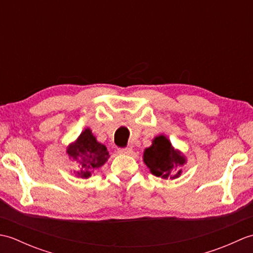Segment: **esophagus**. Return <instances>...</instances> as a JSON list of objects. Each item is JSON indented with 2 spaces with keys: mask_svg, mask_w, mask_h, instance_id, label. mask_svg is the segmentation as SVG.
<instances>
[{
  "mask_svg": "<svg viewBox=\"0 0 253 253\" xmlns=\"http://www.w3.org/2000/svg\"><path fill=\"white\" fill-rule=\"evenodd\" d=\"M118 153H121V154H131L132 153V149L129 148V147L118 148Z\"/></svg>",
  "mask_w": 253,
  "mask_h": 253,
  "instance_id": "34e87169",
  "label": "esophagus"
}]
</instances>
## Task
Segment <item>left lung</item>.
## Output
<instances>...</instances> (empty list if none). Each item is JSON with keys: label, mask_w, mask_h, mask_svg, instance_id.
I'll list each match as a JSON object with an SVG mask.
<instances>
[{"label": "left lung", "mask_w": 253, "mask_h": 253, "mask_svg": "<svg viewBox=\"0 0 253 253\" xmlns=\"http://www.w3.org/2000/svg\"><path fill=\"white\" fill-rule=\"evenodd\" d=\"M143 161L153 175L162 178H177L181 174L178 168L184 165L185 158L175 151L164 136H159L153 140L152 146L146 149Z\"/></svg>", "instance_id": "8db88e82"}]
</instances>
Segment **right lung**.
Here are the masks:
<instances>
[{"label": "right lung", "mask_w": 253, "mask_h": 253, "mask_svg": "<svg viewBox=\"0 0 253 253\" xmlns=\"http://www.w3.org/2000/svg\"><path fill=\"white\" fill-rule=\"evenodd\" d=\"M67 153L77 166L76 174L82 178L90 177L110 157L106 148L95 140L90 129L80 133L77 141L68 147Z\"/></svg>", "instance_id": "add662e5"}]
</instances>
